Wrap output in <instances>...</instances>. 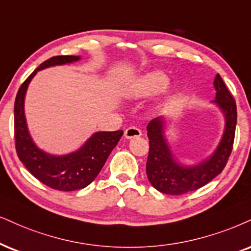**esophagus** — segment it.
Instances as JSON below:
<instances>
[{
  "instance_id": "obj_1",
  "label": "esophagus",
  "mask_w": 251,
  "mask_h": 251,
  "mask_svg": "<svg viewBox=\"0 0 251 251\" xmlns=\"http://www.w3.org/2000/svg\"><path fill=\"white\" fill-rule=\"evenodd\" d=\"M142 135L141 129L136 128V126H129L128 129H126L125 131V137L130 140V138H135V137H140Z\"/></svg>"
}]
</instances>
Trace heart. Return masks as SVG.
Listing matches in <instances>:
<instances>
[{
	"label": "heart",
	"instance_id": "1",
	"mask_svg": "<svg viewBox=\"0 0 251 251\" xmlns=\"http://www.w3.org/2000/svg\"><path fill=\"white\" fill-rule=\"evenodd\" d=\"M168 75L160 70L148 72L137 78L126 89V95L131 99H142L162 91L164 100L169 101L175 97L177 85L168 83Z\"/></svg>",
	"mask_w": 251,
	"mask_h": 251
}]
</instances>
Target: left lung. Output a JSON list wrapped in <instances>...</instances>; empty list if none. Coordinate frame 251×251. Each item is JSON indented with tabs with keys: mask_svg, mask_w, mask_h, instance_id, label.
<instances>
[{
	"mask_svg": "<svg viewBox=\"0 0 251 251\" xmlns=\"http://www.w3.org/2000/svg\"><path fill=\"white\" fill-rule=\"evenodd\" d=\"M215 102L226 117L225 132L215 152L207 160L196 166H182L173 158L164 137V121L157 117L148 125L149 156L147 160V175L151 185L164 194L179 196L205 186L220 175L233 150L235 129L237 122L236 102L220 76L214 79Z\"/></svg>",
	"mask_w": 251,
	"mask_h": 251,
	"instance_id": "1",
	"label": "left lung"
}]
</instances>
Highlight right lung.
<instances>
[{
	"mask_svg": "<svg viewBox=\"0 0 251 251\" xmlns=\"http://www.w3.org/2000/svg\"><path fill=\"white\" fill-rule=\"evenodd\" d=\"M79 55H55L39 65L22 83L15 99V147L18 158L31 175L46 186L58 191H75L88 186L97 178L123 130L95 132L75 152L52 156L31 140L24 116V97L31 79L38 71L55 65L78 61Z\"/></svg>",
	"mask_w": 251,
	"mask_h": 251,
	"instance_id": "obj_1",
	"label": "right lung"
}]
</instances>
